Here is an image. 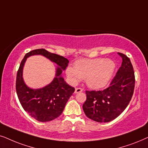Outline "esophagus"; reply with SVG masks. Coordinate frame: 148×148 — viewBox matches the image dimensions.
<instances>
[{"label": "esophagus", "instance_id": "obj_1", "mask_svg": "<svg viewBox=\"0 0 148 148\" xmlns=\"http://www.w3.org/2000/svg\"><path fill=\"white\" fill-rule=\"evenodd\" d=\"M82 91H83V89H82V88H76L75 89L76 93H78V92H80Z\"/></svg>", "mask_w": 148, "mask_h": 148}]
</instances>
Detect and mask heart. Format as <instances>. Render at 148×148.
<instances>
[{
  "instance_id": "b5f03b06",
  "label": "heart",
  "mask_w": 148,
  "mask_h": 148,
  "mask_svg": "<svg viewBox=\"0 0 148 148\" xmlns=\"http://www.w3.org/2000/svg\"><path fill=\"white\" fill-rule=\"evenodd\" d=\"M115 69V63L111 60L84 59L76 62L74 67L68 66L66 73L69 81L73 85L84 78L88 87L98 89L109 82Z\"/></svg>"
}]
</instances>
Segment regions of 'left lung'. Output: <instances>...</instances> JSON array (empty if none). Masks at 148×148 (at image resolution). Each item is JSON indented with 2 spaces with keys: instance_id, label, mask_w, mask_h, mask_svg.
Returning a JSON list of instances; mask_svg holds the SVG:
<instances>
[{
  "instance_id": "1",
  "label": "left lung",
  "mask_w": 148,
  "mask_h": 148,
  "mask_svg": "<svg viewBox=\"0 0 148 148\" xmlns=\"http://www.w3.org/2000/svg\"><path fill=\"white\" fill-rule=\"evenodd\" d=\"M118 53L123 62L110 86L101 90H86L84 112L88 119L98 123H108L117 118L133 95L135 78L131 60L125 54Z\"/></svg>"
}]
</instances>
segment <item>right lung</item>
Here are the masks:
<instances>
[{"label": "right lung", "instance_id": "add662e5", "mask_svg": "<svg viewBox=\"0 0 148 148\" xmlns=\"http://www.w3.org/2000/svg\"><path fill=\"white\" fill-rule=\"evenodd\" d=\"M34 54L46 56L60 66L57 69L54 80L47 86L39 90L27 88L22 77L23 68L26 59ZM68 63L69 61L66 58L51 53L44 49L29 51L21 61L16 78L17 97L23 110L36 121L48 122L60 116L69 98L75 90V88L66 83L61 75Z\"/></svg>", "mask_w": 148, "mask_h": 148}]
</instances>
